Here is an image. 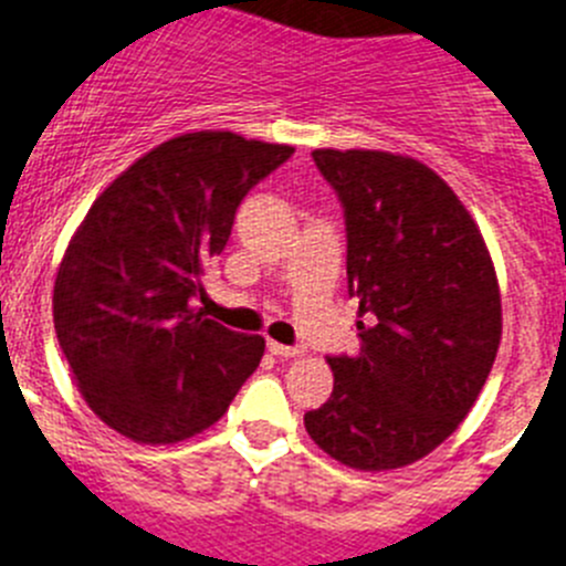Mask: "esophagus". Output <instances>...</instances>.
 Segmentation results:
<instances>
[{
  "instance_id": "esophagus-1",
  "label": "esophagus",
  "mask_w": 566,
  "mask_h": 566,
  "mask_svg": "<svg viewBox=\"0 0 566 566\" xmlns=\"http://www.w3.org/2000/svg\"><path fill=\"white\" fill-rule=\"evenodd\" d=\"M268 352L276 357H298L304 352V346H284V343L268 340Z\"/></svg>"
}]
</instances>
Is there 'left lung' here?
<instances>
[{
    "mask_svg": "<svg viewBox=\"0 0 566 566\" xmlns=\"http://www.w3.org/2000/svg\"><path fill=\"white\" fill-rule=\"evenodd\" d=\"M346 220L357 355L329 357L335 388L304 427L352 469H399L467 419L497 357L503 313L478 226L424 164L315 150Z\"/></svg>",
    "mask_w": 566,
    "mask_h": 566,
    "instance_id": "left-lung-1",
    "label": "left lung"
}]
</instances>
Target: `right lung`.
<instances>
[{"mask_svg": "<svg viewBox=\"0 0 566 566\" xmlns=\"http://www.w3.org/2000/svg\"><path fill=\"white\" fill-rule=\"evenodd\" d=\"M293 147L184 134L142 156L88 209L55 279V332L88 408L139 443L211 427L265 355L195 310L242 198Z\"/></svg>", "mask_w": 566, "mask_h": 566, "instance_id": "obj_1", "label": "right lung"}]
</instances>
